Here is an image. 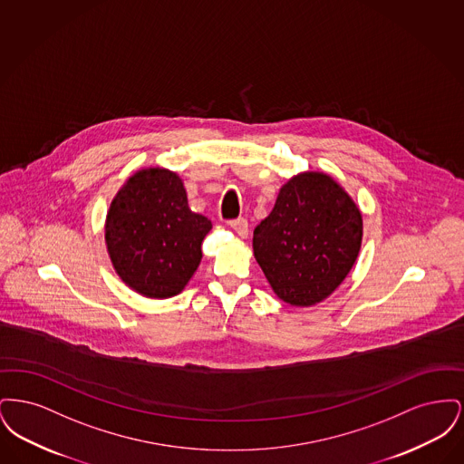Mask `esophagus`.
<instances>
[{"instance_id": "34e87169", "label": "esophagus", "mask_w": 464, "mask_h": 464, "mask_svg": "<svg viewBox=\"0 0 464 464\" xmlns=\"http://www.w3.org/2000/svg\"><path fill=\"white\" fill-rule=\"evenodd\" d=\"M229 226H231L242 238L248 237V222H246V219H243V218L233 219V221H229Z\"/></svg>"}]
</instances>
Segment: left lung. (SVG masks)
<instances>
[{
  "label": "left lung",
  "mask_w": 464,
  "mask_h": 464,
  "mask_svg": "<svg viewBox=\"0 0 464 464\" xmlns=\"http://www.w3.org/2000/svg\"><path fill=\"white\" fill-rule=\"evenodd\" d=\"M360 245L358 207L322 172L292 177L254 229L256 261L275 294L292 306L329 297L353 267Z\"/></svg>",
  "instance_id": "obj_1"
}]
</instances>
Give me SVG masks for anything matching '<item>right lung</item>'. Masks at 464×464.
I'll use <instances>...</instances> for the list:
<instances>
[{
	"label": "right lung",
	"instance_id": "obj_1",
	"mask_svg": "<svg viewBox=\"0 0 464 464\" xmlns=\"http://www.w3.org/2000/svg\"><path fill=\"white\" fill-rule=\"evenodd\" d=\"M212 229L191 212L177 174L146 169L133 174L111 203L106 243L120 278L135 292L177 295L201 261V242Z\"/></svg>",
	"mask_w": 464,
	"mask_h": 464
}]
</instances>
